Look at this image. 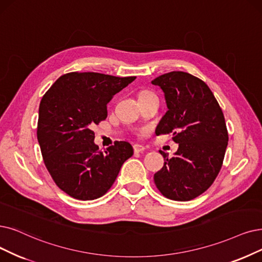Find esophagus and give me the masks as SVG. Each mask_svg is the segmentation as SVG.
Masks as SVG:
<instances>
[{
	"label": "esophagus",
	"instance_id": "obj_1",
	"mask_svg": "<svg viewBox=\"0 0 262 262\" xmlns=\"http://www.w3.org/2000/svg\"><path fill=\"white\" fill-rule=\"evenodd\" d=\"M133 149L135 152H142L145 150V146L141 145V144H134L133 145Z\"/></svg>",
	"mask_w": 262,
	"mask_h": 262
}]
</instances>
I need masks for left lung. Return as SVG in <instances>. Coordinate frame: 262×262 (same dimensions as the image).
Here are the masks:
<instances>
[{
    "label": "left lung",
    "mask_w": 262,
    "mask_h": 262,
    "mask_svg": "<svg viewBox=\"0 0 262 262\" xmlns=\"http://www.w3.org/2000/svg\"><path fill=\"white\" fill-rule=\"evenodd\" d=\"M164 95L167 111L156 134L173 133L179 149L154 175L160 192L188 201L207 190L224 161L228 132L224 114L206 83L188 73L174 71L151 81Z\"/></svg>",
    "instance_id": "obj_1"
}]
</instances>
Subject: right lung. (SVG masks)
I'll return each mask as SVG.
<instances>
[{
  "label": "right lung",
  "instance_id": "right-lung-1",
  "mask_svg": "<svg viewBox=\"0 0 262 262\" xmlns=\"http://www.w3.org/2000/svg\"><path fill=\"white\" fill-rule=\"evenodd\" d=\"M135 78L72 72L59 77L41 99L37 123L41 155L52 180L74 199L95 200L105 194L133 155L124 141L102 152L91 127L106 119L107 103Z\"/></svg>",
  "mask_w": 262,
  "mask_h": 262
}]
</instances>
